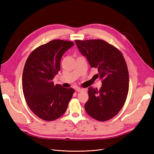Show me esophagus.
Wrapping results in <instances>:
<instances>
[{
  "label": "esophagus",
  "mask_w": 154,
  "mask_h": 154,
  "mask_svg": "<svg viewBox=\"0 0 154 154\" xmlns=\"http://www.w3.org/2000/svg\"><path fill=\"white\" fill-rule=\"evenodd\" d=\"M76 91L79 92H86L87 91V88H76Z\"/></svg>",
  "instance_id": "34e87169"
}]
</instances>
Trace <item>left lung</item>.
Returning <instances> with one entry per match:
<instances>
[{"label":"left lung","mask_w":154,"mask_h":154,"mask_svg":"<svg viewBox=\"0 0 154 154\" xmlns=\"http://www.w3.org/2000/svg\"><path fill=\"white\" fill-rule=\"evenodd\" d=\"M75 42L91 67L97 69L96 76L102 83L100 90L88 87L85 109L91 117L100 122L110 119L127 100L129 87L127 63L119 50L103 40H76Z\"/></svg>","instance_id":"left-lung-1"}]
</instances>
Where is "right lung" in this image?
I'll use <instances>...</instances> for the list:
<instances>
[{"instance_id": "obj_1", "label": "right lung", "mask_w": 154, "mask_h": 154, "mask_svg": "<svg viewBox=\"0 0 154 154\" xmlns=\"http://www.w3.org/2000/svg\"><path fill=\"white\" fill-rule=\"evenodd\" d=\"M74 45L71 41L54 40L35 49L27 58L22 74V90L27 105L36 116L51 122L67 109L74 89L54 85L60 60Z\"/></svg>"}]
</instances>
